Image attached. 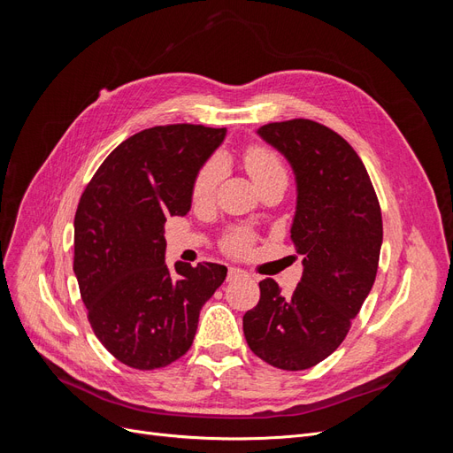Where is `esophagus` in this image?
Instances as JSON below:
<instances>
[{
  "label": "esophagus",
  "instance_id": "34e87169",
  "mask_svg": "<svg viewBox=\"0 0 453 453\" xmlns=\"http://www.w3.org/2000/svg\"><path fill=\"white\" fill-rule=\"evenodd\" d=\"M243 276H248V273H245L242 268H236V266H230V268H228V281L243 278Z\"/></svg>",
  "mask_w": 453,
  "mask_h": 453
}]
</instances>
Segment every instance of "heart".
Wrapping results in <instances>:
<instances>
[{"mask_svg": "<svg viewBox=\"0 0 453 453\" xmlns=\"http://www.w3.org/2000/svg\"><path fill=\"white\" fill-rule=\"evenodd\" d=\"M243 164H245V170L250 172V175L253 177V181L257 185L260 181H265L266 177L283 172V164H281L280 157L273 153L272 149L263 147V145H251L245 149ZM219 180H221V164H219V160L211 158L203 164L195 177L193 200L195 202L210 200L215 193ZM251 242H253V236L248 230H236L226 238L225 248L230 253H243L250 250Z\"/></svg>", "mask_w": 453, "mask_h": 453, "instance_id": "b5f03b06", "label": "heart"}]
</instances>
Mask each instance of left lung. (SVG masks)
Here are the masks:
<instances>
[{
    "mask_svg": "<svg viewBox=\"0 0 453 453\" xmlns=\"http://www.w3.org/2000/svg\"><path fill=\"white\" fill-rule=\"evenodd\" d=\"M257 134L289 160L296 180L291 240L303 278L283 295L272 278L243 315L251 351L281 370H306L344 342L372 289L381 250V211L353 147L319 122H270Z\"/></svg>",
    "mask_w": 453,
    "mask_h": 453,
    "instance_id": "left-lung-1",
    "label": "left lung"
}]
</instances>
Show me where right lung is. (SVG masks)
Segmentation results:
<instances>
[{
  "label": "right lung",
  "mask_w": 453,
  "mask_h": 453,
  "mask_svg": "<svg viewBox=\"0 0 453 453\" xmlns=\"http://www.w3.org/2000/svg\"><path fill=\"white\" fill-rule=\"evenodd\" d=\"M226 128L168 125L130 135L81 195L73 272L92 331L138 370L177 361L193 346L198 315L226 266L164 263L168 215H187L193 181Z\"/></svg>",
  "instance_id": "obj_1"
}]
</instances>
